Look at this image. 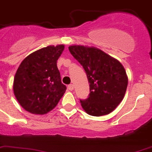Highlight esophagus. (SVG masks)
I'll list each match as a JSON object with an SVG mask.
<instances>
[{"instance_id":"1","label":"esophagus","mask_w":152,"mask_h":152,"mask_svg":"<svg viewBox=\"0 0 152 152\" xmlns=\"http://www.w3.org/2000/svg\"><path fill=\"white\" fill-rule=\"evenodd\" d=\"M68 89L69 90V91H72L74 89V86L72 84H69V86H68Z\"/></svg>"}]
</instances>
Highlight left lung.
I'll list each match as a JSON object with an SVG mask.
<instances>
[{
  "label": "left lung",
  "mask_w": 152,
  "mask_h": 152,
  "mask_svg": "<svg viewBox=\"0 0 152 152\" xmlns=\"http://www.w3.org/2000/svg\"><path fill=\"white\" fill-rule=\"evenodd\" d=\"M69 50L83 67L90 83L88 98L80 100L83 108L93 116L109 114L123 101L127 88L123 65L94 47L72 45Z\"/></svg>",
  "instance_id": "obj_1"
}]
</instances>
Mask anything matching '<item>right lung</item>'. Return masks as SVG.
I'll return each instance as SVG.
<instances>
[{
  "label": "right lung",
  "mask_w": 152,
  "mask_h": 152,
  "mask_svg": "<svg viewBox=\"0 0 152 152\" xmlns=\"http://www.w3.org/2000/svg\"><path fill=\"white\" fill-rule=\"evenodd\" d=\"M63 44L48 46L34 51L22 61L14 78L16 99L25 110L44 115L55 108L65 94L57 60Z\"/></svg>",
  "instance_id": "right-lung-1"
}]
</instances>
